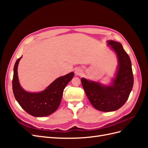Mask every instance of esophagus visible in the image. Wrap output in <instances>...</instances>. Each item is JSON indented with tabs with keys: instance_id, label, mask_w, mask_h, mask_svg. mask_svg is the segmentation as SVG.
Wrapping results in <instances>:
<instances>
[{
	"instance_id": "obj_1",
	"label": "esophagus",
	"mask_w": 148,
	"mask_h": 148,
	"mask_svg": "<svg viewBox=\"0 0 148 148\" xmlns=\"http://www.w3.org/2000/svg\"><path fill=\"white\" fill-rule=\"evenodd\" d=\"M83 73V70L81 68H77L75 70V74L77 76H80Z\"/></svg>"
}]
</instances>
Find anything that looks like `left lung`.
<instances>
[{"label":"left lung","instance_id":"1","mask_svg":"<svg viewBox=\"0 0 148 148\" xmlns=\"http://www.w3.org/2000/svg\"><path fill=\"white\" fill-rule=\"evenodd\" d=\"M107 43L117 56L115 77L109 85L84 78L81 81L89 101L96 109L112 112L120 109L126 102L132 90L134 79L130 59L122 44L112 40H109Z\"/></svg>","mask_w":148,"mask_h":148}]
</instances>
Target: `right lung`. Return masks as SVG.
Here are the masks:
<instances>
[{"label":"right lung","mask_w":148,"mask_h":148,"mask_svg":"<svg viewBox=\"0 0 148 148\" xmlns=\"http://www.w3.org/2000/svg\"><path fill=\"white\" fill-rule=\"evenodd\" d=\"M21 57L16 61L13 69L12 88L16 101L26 112L34 117H42L52 114L59 107L64 89L72 79L74 73L57 78L42 91L28 92L22 88L18 77V65Z\"/></svg>","instance_id":"right-lung-1"}]
</instances>
